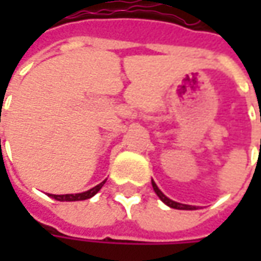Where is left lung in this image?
Segmentation results:
<instances>
[{"mask_svg":"<svg viewBox=\"0 0 261 261\" xmlns=\"http://www.w3.org/2000/svg\"><path fill=\"white\" fill-rule=\"evenodd\" d=\"M151 183H152V187H154V192L156 193V196L166 203L167 206H170V207H173V209H181V211H195L196 206L192 205H185V203H178V202H174V200H171V199H168L160 189H158V186L155 185V181L154 180H151Z\"/></svg>","mask_w":261,"mask_h":261,"instance_id":"8db88e82","label":"left lung"}]
</instances>
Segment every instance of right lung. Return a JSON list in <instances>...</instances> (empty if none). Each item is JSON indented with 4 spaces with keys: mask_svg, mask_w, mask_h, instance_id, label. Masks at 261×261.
Listing matches in <instances>:
<instances>
[{
    "mask_svg": "<svg viewBox=\"0 0 261 261\" xmlns=\"http://www.w3.org/2000/svg\"><path fill=\"white\" fill-rule=\"evenodd\" d=\"M107 180V178H106ZM105 181H101L100 185L94 186L93 189H90V190H87V192H83V193H75V195H49L52 199H55V200H59V202H76V200H86V199H90V197H93V196L105 186Z\"/></svg>",
    "mask_w": 261,
    "mask_h": 261,
    "instance_id": "right-lung-1",
    "label": "right lung"
}]
</instances>
